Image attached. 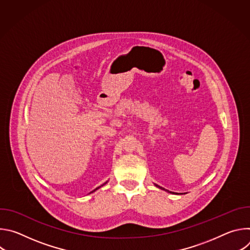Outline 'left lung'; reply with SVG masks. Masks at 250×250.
I'll return each instance as SVG.
<instances>
[{
  "instance_id": "left-lung-1",
  "label": "left lung",
  "mask_w": 250,
  "mask_h": 250,
  "mask_svg": "<svg viewBox=\"0 0 250 250\" xmlns=\"http://www.w3.org/2000/svg\"><path fill=\"white\" fill-rule=\"evenodd\" d=\"M155 186H156V187H158V188H160V189H162V190H165V189H163L162 187H160V186H158V185H155ZM166 191H167V190H166ZM167 192H169V191H167ZM173 194H175V193H173ZM176 194H177V193H176Z\"/></svg>"
}]
</instances>
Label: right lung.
<instances>
[{
    "mask_svg": "<svg viewBox=\"0 0 250 250\" xmlns=\"http://www.w3.org/2000/svg\"><path fill=\"white\" fill-rule=\"evenodd\" d=\"M105 183H106V182H105ZM105 183H104V184H105ZM104 184H103V185H102V186H104ZM100 187H101V186H100ZM100 187H98V188H96V189H95V190H93V191H92V192H91V193H93V192H95V191H96V190H98V189H99V188H100Z\"/></svg>",
    "mask_w": 250,
    "mask_h": 250,
    "instance_id": "1",
    "label": "right lung"
}]
</instances>
